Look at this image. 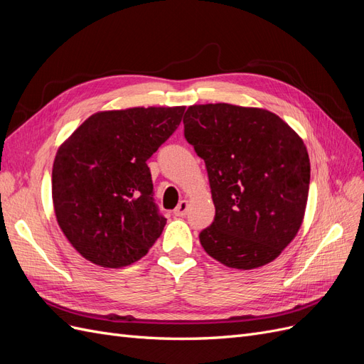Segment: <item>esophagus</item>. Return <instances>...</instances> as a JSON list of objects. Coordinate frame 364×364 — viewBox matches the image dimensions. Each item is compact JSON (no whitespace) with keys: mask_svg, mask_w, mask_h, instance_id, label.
<instances>
[{"mask_svg":"<svg viewBox=\"0 0 364 364\" xmlns=\"http://www.w3.org/2000/svg\"><path fill=\"white\" fill-rule=\"evenodd\" d=\"M186 209H188V202H186V200H181L179 205L174 208L173 214H174L176 217H183V215L186 214Z\"/></svg>","mask_w":364,"mask_h":364,"instance_id":"obj_1","label":"esophagus"}]
</instances>
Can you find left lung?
<instances>
[{
    "label": "left lung",
    "instance_id": "8db88e82",
    "mask_svg": "<svg viewBox=\"0 0 364 364\" xmlns=\"http://www.w3.org/2000/svg\"><path fill=\"white\" fill-rule=\"evenodd\" d=\"M183 134L205 161L215 217L199 238L209 257L250 270L299 230L310 188L302 138L277 114L228 103L186 109Z\"/></svg>",
    "mask_w": 364,
    "mask_h": 364
}]
</instances>
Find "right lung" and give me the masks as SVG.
I'll list each match as a JSON object with an SVG mask.
<instances>
[{"mask_svg": "<svg viewBox=\"0 0 364 364\" xmlns=\"http://www.w3.org/2000/svg\"><path fill=\"white\" fill-rule=\"evenodd\" d=\"M185 106L130 107L87 118L59 147L51 193L73 247L97 266L136 262L167 218L153 200L147 159L181 124Z\"/></svg>", "mask_w": 364, "mask_h": 364, "instance_id": "obj_1", "label": "right lung"}]
</instances>
